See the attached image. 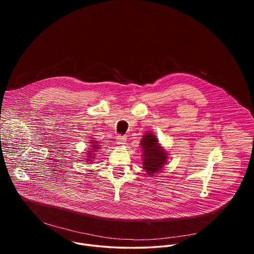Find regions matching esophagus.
Listing matches in <instances>:
<instances>
[{"mask_svg":"<svg viewBox=\"0 0 254 254\" xmlns=\"http://www.w3.org/2000/svg\"><path fill=\"white\" fill-rule=\"evenodd\" d=\"M127 141V137L124 135H118L117 136V143L118 144H125Z\"/></svg>","mask_w":254,"mask_h":254,"instance_id":"1","label":"esophagus"}]
</instances>
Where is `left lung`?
Instances as JSON below:
<instances>
[{
  "instance_id": "left-lung-1",
  "label": "left lung",
  "mask_w": 254,
  "mask_h": 254,
  "mask_svg": "<svg viewBox=\"0 0 254 254\" xmlns=\"http://www.w3.org/2000/svg\"><path fill=\"white\" fill-rule=\"evenodd\" d=\"M140 148L142 151L141 164L147 175L154 176L167 164L168 154L159 143L157 136L152 132H146L140 140Z\"/></svg>"
}]
</instances>
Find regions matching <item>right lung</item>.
<instances>
[{"label": "right lung", "instance_id": "obj_1", "mask_svg": "<svg viewBox=\"0 0 254 254\" xmlns=\"http://www.w3.org/2000/svg\"><path fill=\"white\" fill-rule=\"evenodd\" d=\"M89 146H90V149H89V151H87L85 154H86V162H91V161H93V159L95 158V153L96 152H98L97 150L99 149V147L100 146H98V142L96 141V140H93V139H90V141H89Z\"/></svg>", "mask_w": 254, "mask_h": 254}]
</instances>
